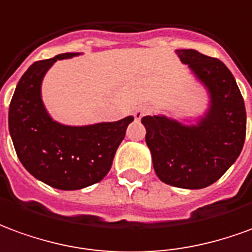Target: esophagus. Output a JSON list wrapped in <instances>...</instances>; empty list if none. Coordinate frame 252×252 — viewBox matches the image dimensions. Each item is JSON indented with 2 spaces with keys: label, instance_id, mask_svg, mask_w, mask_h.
Segmentation results:
<instances>
[{
  "label": "esophagus",
  "instance_id": "esophagus-1",
  "mask_svg": "<svg viewBox=\"0 0 252 252\" xmlns=\"http://www.w3.org/2000/svg\"><path fill=\"white\" fill-rule=\"evenodd\" d=\"M148 111V108L146 107H138L137 110L134 111V118L135 119H141V118L144 117V114Z\"/></svg>",
  "mask_w": 252,
  "mask_h": 252
}]
</instances>
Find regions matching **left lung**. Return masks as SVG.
I'll list each match as a JSON object with an SVG mask.
<instances>
[{
    "label": "left lung",
    "mask_w": 252,
    "mask_h": 252,
    "mask_svg": "<svg viewBox=\"0 0 252 252\" xmlns=\"http://www.w3.org/2000/svg\"><path fill=\"white\" fill-rule=\"evenodd\" d=\"M176 53L208 88V112L192 126L164 115H148L141 122L158 179L180 189H203L220 179L243 149L246 107L235 77L220 60L195 50Z\"/></svg>",
    "instance_id": "obj_1"
}]
</instances>
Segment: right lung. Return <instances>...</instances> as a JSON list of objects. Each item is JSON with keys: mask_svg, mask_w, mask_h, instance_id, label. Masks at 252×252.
Here are the masks:
<instances>
[{"mask_svg": "<svg viewBox=\"0 0 252 252\" xmlns=\"http://www.w3.org/2000/svg\"><path fill=\"white\" fill-rule=\"evenodd\" d=\"M65 53L32 63L16 87L9 106V133L17 158L36 179L60 190H80L100 182L111 168L118 146L134 121L89 126H66L53 121L44 108L40 87L44 74Z\"/></svg>", "mask_w": 252, "mask_h": 252, "instance_id": "add662e5", "label": "right lung"}]
</instances>
